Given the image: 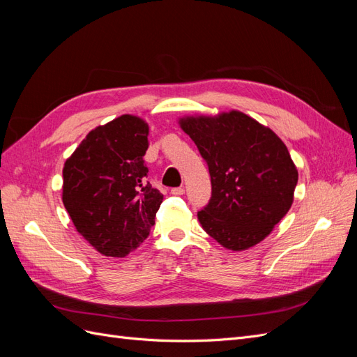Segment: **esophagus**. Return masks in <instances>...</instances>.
Instances as JSON below:
<instances>
[{
    "mask_svg": "<svg viewBox=\"0 0 357 357\" xmlns=\"http://www.w3.org/2000/svg\"><path fill=\"white\" fill-rule=\"evenodd\" d=\"M171 193L172 195H176V197H180V195H183V193H185V188H174V189H171Z\"/></svg>",
    "mask_w": 357,
    "mask_h": 357,
    "instance_id": "34e87169",
    "label": "esophagus"
}]
</instances>
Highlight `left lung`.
Listing matches in <instances>:
<instances>
[{
    "instance_id": "8db88e82",
    "label": "left lung",
    "mask_w": 357,
    "mask_h": 357,
    "mask_svg": "<svg viewBox=\"0 0 357 357\" xmlns=\"http://www.w3.org/2000/svg\"><path fill=\"white\" fill-rule=\"evenodd\" d=\"M178 125L210 171L211 199L198 211L202 229L232 252L264 241L294 204L298 169L286 144L238 110L183 116Z\"/></svg>"
}]
</instances>
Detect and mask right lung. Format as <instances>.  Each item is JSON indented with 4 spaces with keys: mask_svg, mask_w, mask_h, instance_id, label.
<instances>
[{
    "mask_svg": "<svg viewBox=\"0 0 357 357\" xmlns=\"http://www.w3.org/2000/svg\"><path fill=\"white\" fill-rule=\"evenodd\" d=\"M147 135L144 119L122 114L92 129L63 164V207L77 232L104 256L135 250L164 199L146 181Z\"/></svg>",
    "mask_w": 357,
    "mask_h": 357,
    "instance_id": "add662e5",
    "label": "right lung"
}]
</instances>
